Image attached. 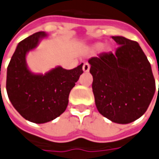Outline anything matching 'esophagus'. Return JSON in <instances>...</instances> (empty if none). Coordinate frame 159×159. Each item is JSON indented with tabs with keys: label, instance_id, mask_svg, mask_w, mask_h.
<instances>
[{
	"label": "esophagus",
	"instance_id": "obj_1",
	"mask_svg": "<svg viewBox=\"0 0 159 159\" xmlns=\"http://www.w3.org/2000/svg\"><path fill=\"white\" fill-rule=\"evenodd\" d=\"M89 70H90V65L88 63H84V65H83V71L85 73H88Z\"/></svg>",
	"mask_w": 159,
	"mask_h": 159
}]
</instances>
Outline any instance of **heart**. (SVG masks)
<instances>
[{"label":"heart","mask_w":159,"mask_h":159,"mask_svg":"<svg viewBox=\"0 0 159 159\" xmlns=\"http://www.w3.org/2000/svg\"><path fill=\"white\" fill-rule=\"evenodd\" d=\"M102 48V45L101 44H97L94 46V48H96V49H98V48Z\"/></svg>","instance_id":"heart-1"}]
</instances>
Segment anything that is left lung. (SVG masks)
Listing matches in <instances>:
<instances>
[{
    "label": "left lung",
    "mask_w": 159,
    "mask_h": 159,
    "mask_svg": "<svg viewBox=\"0 0 159 159\" xmlns=\"http://www.w3.org/2000/svg\"><path fill=\"white\" fill-rule=\"evenodd\" d=\"M115 52L89 59L93 92L98 112L117 124L139 119L152 99L156 85L152 66L139 44L123 36H111Z\"/></svg>",
    "instance_id": "1"
}]
</instances>
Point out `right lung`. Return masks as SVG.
<instances>
[{"mask_svg": "<svg viewBox=\"0 0 159 159\" xmlns=\"http://www.w3.org/2000/svg\"><path fill=\"white\" fill-rule=\"evenodd\" d=\"M48 37L41 31L21 40L7 70L6 88L11 104L24 119L36 124L52 121L66 111L69 93L83 73V63L71 70L58 66L44 74L28 68L27 53Z\"/></svg>", "mask_w": 159, "mask_h": 159, "instance_id": "add662e5", "label": "right lung"}]
</instances>
